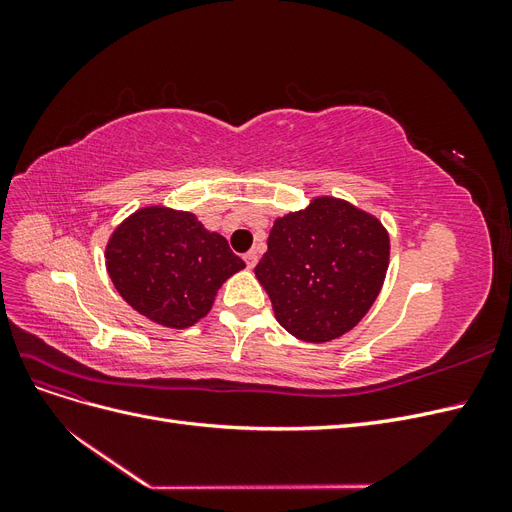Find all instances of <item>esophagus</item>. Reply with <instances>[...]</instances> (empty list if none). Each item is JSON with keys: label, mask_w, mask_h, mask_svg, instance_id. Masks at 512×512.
Returning <instances> with one entry per match:
<instances>
[{"label": "esophagus", "mask_w": 512, "mask_h": 512, "mask_svg": "<svg viewBox=\"0 0 512 512\" xmlns=\"http://www.w3.org/2000/svg\"><path fill=\"white\" fill-rule=\"evenodd\" d=\"M243 260H245V265H247V267L254 269V267H256V262H258V252H256V250H250V252H247V254L243 256Z\"/></svg>", "instance_id": "34e87169"}]
</instances>
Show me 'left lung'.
Here are the masks:
<instances>
[{
	"mask_svg": "<svg viewBox=\"0 0 512 512\" xmlns=\"http://www.w3.org/2000/svg\"><path fill=\"white\" fill-rule=\"evenodd\" d=\"M254 273L277 322L303 342L342 337L374 305L389 269V232L346 200L320 196L277 218Z\"/></svg>",
	"mask_w": 512,
	"mask_h": 512,
	"instance_id": "8db88e82",
	"label": "left lung"
}]
</instances>
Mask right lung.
<instances>
[{
    "label": "right lung",
    "mask_w": 512,
    "mask_h": 512,
    "mask_svg": "<svg viewBox=\"0 0 512 512\" xmlns=\"http://www.w3.org/2000/svg\"><path fill=\"white\" fill-rule=\"evenodd\" d=\"M245 267L228 241L194 213L145 207L121 222L106 245V271L138 314L188 329L209 314L215 292Z\"/></svg>",
    "instance_id": "right-lung-1"
}]
</instances>
